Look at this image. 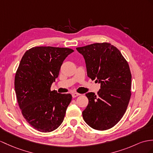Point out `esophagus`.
Returning <instances> with one entry per match:
<instances>
[{
  "mask_svg": "<svg viewBox=\"0 0 153 153\" xmlns=\"http://www.w3.org/2000/svg\"><path fill=\"white\" fill-rule=\"evenodd\" d=\"M80 94H79V93H76V92H73L72 93V97H76L79 96Z\"/></svg>",
  "mask_w": 153,
  "mask_h": 153,
  "instance_id": "esophagus-1",
  "label": "esophagus"
}]
</instances>
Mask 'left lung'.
Here are the masks:
<instances>
[{
	"label": "left lung",
	"instance_id": "1",
	"mask_svg": "<svg viewBox=\"0 0 153 153\" xmlns=\"http://www.w3.org/2000/svg\"><path fill=\"white\" fill-rule=\"evenodd\" d=\"M76 50L83 55L89 78L100 83L97 95L85 94L89 102L82 111L91 128L105 130L121 120L131 96V73L120 50L109 43H97Z\"/></svg>",
	"mask_w": 153,
	"mask_h": 153
}]
</instances>
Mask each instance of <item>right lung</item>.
Returning <instances> with one entry per match:
<instances>
[{"mask_svg": "<svg viewBox=\"0 0 153 153\" xmlns=\"http://www.w3.org/2000/svg\"><path fill=\"white\" fill-rule=\"evenodd\" d=\"M69 48L35 47L22 57L15 76V90L24 118L33 128L50 132L58 128L72 99L71 94L51 91Z\"/></svg>", "mask_w": 153, "mask_h": 153, "instance_id": "right-lung-1", "label": "right lung"}]
</instances>
